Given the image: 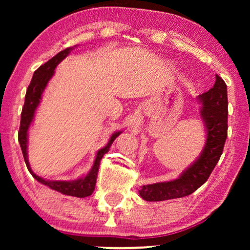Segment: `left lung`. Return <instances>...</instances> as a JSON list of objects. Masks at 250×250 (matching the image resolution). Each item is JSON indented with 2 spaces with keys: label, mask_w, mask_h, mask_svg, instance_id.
I'll use <instances>...</instances> for the list:
<instances>
[{
  "label": "left lung",
  "mask_w": 250,
  "mask_h": 250,
  "mask_svg": "<svg viewBox=\"0 0 250 250\" xmlns=\"http://www.w3.org/2000/svg\"><path fill=\"white\" fill-rule=\"evenodd\" d=\"M207 132L205 146L192 165L177 179L142 186L140 196L146 201H163L182 198L193 193L203 186L220 160L228 138V88L225 82L216 75L214 86L198 97Z\"/></svg>",
  "instance_id": "obj_1"
}]
</instances>
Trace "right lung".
<instances>
[{"label": "right lung", "mask_w": 250, "mask_h": 250, "mask_svg": "<svg viewBox=\"0 0 250 250\" xmlns=\"http://www.w3.org/2000/svg\"><path fill=\"white\" fill-rule=\"evenodd\" d=\"M73 47H68V49L61 51L58 54H56L52 59H50L47 62L42 64L39 69H37L33 75L32 82H30L28 88H27L26 97H25V104H23L22 111H21V119H20V127H19V143L20 148H21L23 159H25L26 166L28 170L32 174L34 179H36L40 183L44 184V186L49 187L50 189L56 190L58 192H61L67 196H73L77 198H85L91 196L92 192L94 191L95 183H97V177L99 172V166H100V160L102 159L104 153L109 151V148L115 141V139L121 134V132H115L111 135L110 140L107 143V146L99 150L97 152V157H95L94 164L92 166L90 172H88L84 177L75 180V181H50L44 180L39 175H36L30 168L29 162H28V155H27V143H28V129L30 127V124L33 123L34 115L37 107H39L41 99H42V94L44 90H45L47 83L52 78L54 74V69L60 63L68 54Z\"/></svg>", "instance_id": "right-lung-1"}]
</instances>
